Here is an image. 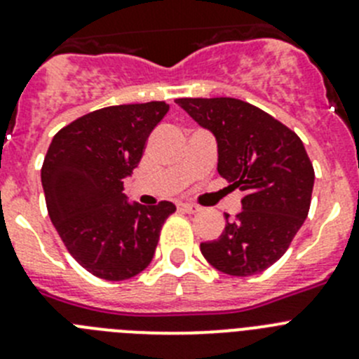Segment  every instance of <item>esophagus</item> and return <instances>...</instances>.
Segmentation results:
<instances>
[{"mask_svg":"<svg viewBox=\"0 0 359 359\" xmlns=\"http://www.w3.org/2000/svg\"><path fill=\"white\" fill-rule=\"evenodd\" d=\"M180 208H182L183 212H187V214H196V212H199L198 205H192V203H182Z\"/></svg>","mask_w":359,"mask_h":359,"instance_id":"1","label":"esophagus"}]
</instances>
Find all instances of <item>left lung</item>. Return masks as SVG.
<instances>
[{"label": "left lung", "instance_id": "8db88e82", "mask_svg": "<svg viewBox=\"0 0 359 359\" xmlns=\"http://www.w3.org/2000/svg\"><path fill=\"white\" fill-rule=\"evenodd\" d=\"M177 106L217 140V170L244 192L243 212L223 233L201 243L215 269L250 277L290 248L311 207L315 169L302 140L266 111L230 97L177 98Z\"/></svg>", "mask_w": 359, "mask_h": 359}]
</instances>
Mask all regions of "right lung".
<instances>
[{
    "label": "right lung",
    "instance_id": "1",
    "mask_svg": "<svg viewBox=\"0 0 359 359\" xmlns=\"http://www.w3.org/2000/svg\"><path fill=\"white\" fill-rule=\"evenodd\" d=\"M169 104L91 111L53 136L41 169L46 208L69 255L91 275L126 280L151 264L170 201L129 205L123 180L138 167Z\"/></svg>",
    "mask_w": 359,
    "mask_h": 359
}]
</instances>
